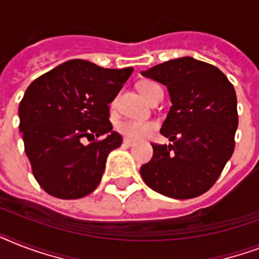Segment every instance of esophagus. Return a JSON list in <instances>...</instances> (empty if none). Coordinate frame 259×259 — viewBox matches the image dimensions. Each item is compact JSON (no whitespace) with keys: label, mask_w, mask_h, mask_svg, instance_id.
Segmentation results:
<instances>
[{"label":"esophagus","mask_w":259,"mask_h":259,"mask_svg":"<svg viewBox=\"0 0 259 259\" xmlns=\"http://www.w3.org/2000/svg\"><path fill=\"white\" fill-rule=\"evenodd\" d=\"M123 144H125V145H127V146H133L136 142H134L133 140H129V138H123Z\"/></svg>","instance_id":"34e87169"}]
</instances>
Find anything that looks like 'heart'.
Here are the masks:
<instances>
[{
  "label": "heart",
  "mask_w": 259,
  "mask_h": 259,
  "mask_svg": "<svg viewBox=\"0 0 259 259\" xmlns=\"http://www.w3.org/2000/svg\"><path fill=\"white\" fill-rule=\"evenodd\" d=\"M162 91L161 87L158 86L157 83L150 82H142L140 84V93L142 97L145 98L146 101L149 102L152 98L157 93ZM156 129V123L149 121H136V119H125V121H119L117 123V130L125 137L132 138V140H142V138L148 137L153 130Z\"/></svg>",
  "instance_id": "b5f03b06"
}]
</instances>
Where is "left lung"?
I'll list each match as a JSON object with an SVG mask.
<instances>
[{
    "label": "left lung",
    "mask_w": 259,
    "mask_h": 259,
    "mask_svg": "<svg viewBox=\"0 0 259 259\" xmlns=\"http://www.w3.org/2000/svg\"><path fill=\"white\" fill-rule=\"evenodd\" d=\"M141 74L166 86L172 102L160 130L172 144H152L153 157L140 169L142 180L164 196H200L233 156L238 127L234 86L219 68L189 56Z\"/></svg>",
    "instance_id": "8db88e82"
}]
</instances>
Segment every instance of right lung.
Wrapping results in <instances>:
<instances>
[{
    "mask_svg": "<svg viewBox=\"0 0 259 259\" xmlns=\"http://www.w3.org/2000/svg\"><path fill=\"white\" fill-rule=\"evenodd\" d=\"M133 72L102 68L74 59L30 83L18 106L20 132L32 172L44 191L79 199L97 188L111 150L122 137L113 132L109 103ZM106 137L83 144L84 138Z\"/></svg>",
    "mask_w": 259,
    "mask_h": 259,
    "instance_id": "1",
    "label": "right lung"
}]
</instances>
